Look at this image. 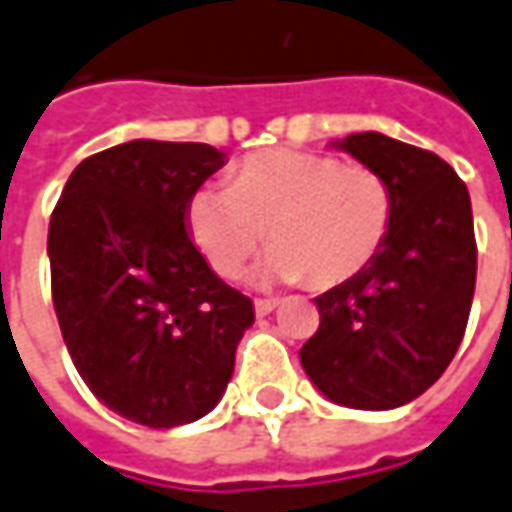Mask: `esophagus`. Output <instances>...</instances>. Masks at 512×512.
Here are the masks:
<instances>
[{
	"label": "esophagus",
	"instance_id": "esophagus-1",
	"mask_svg": "<svg viewBox=\"0 0 512 512\" xmlns=\"http://www.w3.org/2000/svg\"><path fill=\"white\" fill-rule=\"evenodd\" d=\"M277 299H255V313L257 316H268L271 310H277Z\"/></svg>",
	"mask_w": 512,
	"mask_h": 512
}]
</instances>
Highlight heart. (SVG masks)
<instances>
[{"label": "heart", "instance_id": "b5f03b06", "mask_svg": "<svg viewBox=\"0 0 512 512\" xmlns=\"http://www.w3.org/2000/svg\"><path fill=\"white\" fill-rule=\"evenodd\" d=\"M393 227V191L380 171L305 149L244 157L232 188L188 196L185 230L219 277L232 280L271 232L260 280L335 288L380 255Z\"/></svg>", "mask_w": 512, "mask_h": 512}]
</instances>
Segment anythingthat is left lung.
Masks as SVG:
<instances>
[{
    "instance_id": "left-lung-1",
    "label": "left lung",
    "mask_w": 512,
    "mask_h": 512,
    "mask_svg": "<svg viewBox=\"0 0 512 512\" xmlns=\"http://www.w3.org/2000/svg\"><path fill=\"white\" fill-rule=\"evenodd\" d=\"M335 146L388 180L393 227L366 271L316 296L321 324L299 360L335 405L391 410L427 391L463 341L477 282L471 199L435 152L382 132Z\"/></svg>"
}]
</instances>
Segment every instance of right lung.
Masks as SVG:
<instances>
[{"label": "right lung", "mask_w": 512, "mask_h": 512, "mask_svg": "<svg viewBox=\"0 0 512 512\" xmlns=\"http://www.w3.org/2000/svg\"><path fill=\"white\" fill-rule=\"evenodd\" d=\"M224 166L207 144L127 141L71 171L49 221L52 302L85 385L113 413L171 430L219 405L252 299L185 232L188 196Z\"/></svg>", "instance_id": "obj_1"}]
</instances>
